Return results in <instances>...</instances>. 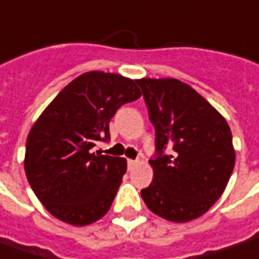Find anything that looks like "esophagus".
Listing matches in <instances>:
<instances>
[{"mask_svg": "<svg viewBox=\"0 0 259 259\" xmlns=\"http://www.w3.org/2000/svg\"><path fill=\"white\" fill-rule=\"evenodd\" d=\"M138 165V160H135V159H127V167L129 169H132L133 166Z\"/></svg>", "mask_w": 259, "mask_h": 259, "instance_id": "1", "label": "esophagus"}]
</instances>
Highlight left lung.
Masks as SVG:
<instances>
[{"label": "left lung", "instance_id": "left-lung-1", "mask_svg": "<svg viewBox=\"0 0 259 259\" xmlns=\"http://www.w3.org/2000/svg\"><path fill=\"white\" fill-rule=\"evenodd\" d=\"M155 126L153 181L142 189L147 208L172 222L199 218L224 193L235 165L227 120L176 78L136 80Z\"/></svg>", "mask_w": 259, "mask_h": 259}]
</instances>
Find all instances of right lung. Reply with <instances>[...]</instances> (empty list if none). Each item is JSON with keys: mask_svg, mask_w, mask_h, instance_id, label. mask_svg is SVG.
I'll return each mask as SVG.
<instances>
[{"mask_svg": "<svg viewBox=\"0 0 259 259\" xmlns=\"http://www.w3.org/2000/svg\"><path fill=\"white\" fill-rule=\"evenodd\" d=\"M140 96L135 80L89 71L66 85L34 123L24 169L53 217L83 227L110 209L127 163L92 149L110 139L109 123L116 112Z\"/></svg>", "mask_w": 259, "mask_h": 259, "instance_id": "1", "label": "right lung"}]
</instances>
